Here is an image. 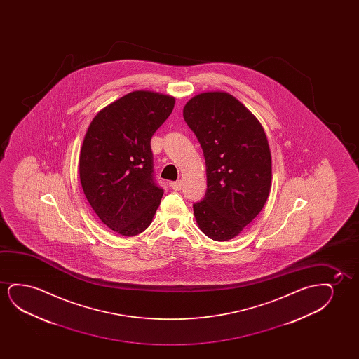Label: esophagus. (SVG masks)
Wrapping results in <instances>:
<instances>
[{
	"instance_id": "1",
	"label": "esophagus",
	"mask_w": 359,
	"mask_h": 359,
	"mask_svg": "<svg viewBox=\"0 0 359 359\" xmlns=\"http://www.w3.org/2000/svg\"><path fill=\"white\" fill-rule=\"evenodd\" d=\"M170 187H172V190H175V191H180L182 189V180H177V182H170Z\"/></svg>"
}]
</instances>
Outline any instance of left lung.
Returning a JSON list of instances; mask_svg holds the SVG:
<instances>
[{
	"label": "left lung",
	"instance_id": "left-lung-1",
	"mask_svg": "<svg viewBox=\"0 0 359 359\" xmlns=\"http://www.w3.org/2000/svg\"><path fill=\"white\" fill-rule=\"evenodd\" d=\"M182 116L206 161V195L194 205L197 226L213 241H229L260 213L270 195L272 159L265 130L226 92L197 94Z\"/></svg>",
	"mask_w": 359,
	"mask_h": 359
}]
</instances>
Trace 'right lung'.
Masks as SVG:
<instances>
[{"mask_svg": "<svg viewBox=\"0 0 359 359\" xmlns=\"http://www.w3.org/2000/svg\"><path fill=\"white\" fill-rule=\"evenodd\" d=\"M175 98L135 90L102 109L79 154V179L99 219L123 236L152 223L163 189L153 179L151 138L172 114Z\"/></svg>", "mask_w": 359, "mask_h": 359, "instance_id": "1", "label": "right lung"}]
</instances>
